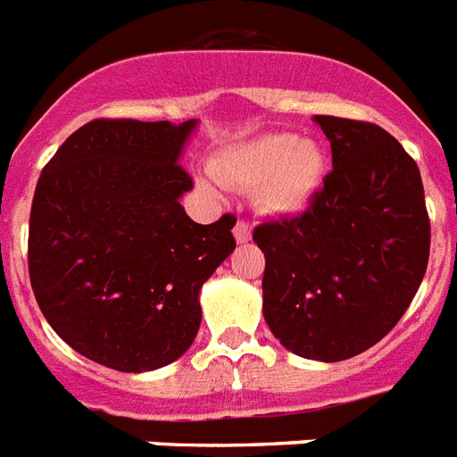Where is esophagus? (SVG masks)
Masks as SVG:
<instances>
[{
  "label": "esophagus",
  "mask_w": 457,
  "mask_h": 457,
  "mask_svg": "<svg viewBox=\"0 0 457 457\" xmlns=\"http://www.w3.org/2000/svg\"><path fill=\"white\" fill-rule=\"evenodd\" d=\"M235 239L237 244H246L249 239H252V225H249L246 220H242V218H239L235 225Z\"/></svg>",
  "instance_id": "obj_1"
}]
</instances>
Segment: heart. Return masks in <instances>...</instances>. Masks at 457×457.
I'll list each match as a JSON object with an SVG mask.
<instances>
[{
  "instance_id": "b5f03b06",
  "label": "heart",
  "mask_w": 457,
  "mask_h": 457,
  "mask_svg": "<svg viewBox=\"0 0 457 457\" xmlns=\"http://www.w3.org/2000/svg\"><path fill=\"white\" fill-rule=\"evenodd\" d=\"M211 170L225 187L253 189L266 213L295 215L321 189L326 155L313 141L292 134H261L220 153Z\"/></svg>"
}]
</instances>
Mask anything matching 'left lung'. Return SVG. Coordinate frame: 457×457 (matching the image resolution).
I'll list each match as a JSON object with an SVG mask.
<instances>
[{
    "label": "left lung",
    "mask_w": 457,
    "mask_h": 457,
    "mask_svg": "<svg viewBox=\"0 0 457 457\" xmlns=\"http://www.w3.org/2000/svg\"><path fill=\"white\" fill-rule=\"evenodd\" d=\"M333 170L302 215L266 220L263 316L290 353L343 361L400 321L429 263L420 167L386 129L316 114Z\"/></svg>",
    "instance_id": "left-lung-1"
}]
</instances>
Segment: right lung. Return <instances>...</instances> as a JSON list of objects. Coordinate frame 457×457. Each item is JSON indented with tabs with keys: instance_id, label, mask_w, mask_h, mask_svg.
<instances>
[{
	"instance_id": "add662e5",
	"label": "right lung",
	"mask_w": 457,
	"mask_h": 457,
	"mask_svg": "<svg viewBox=\"0 0 457 457\" xmlns=\"http://www.w3.org/2000/svg\"><path fill=\"white\" fill-rule=\"evenodd\" d=\"M196 120H93L59 145L35 187L28 273L66 345L141 374L179 360L201 326L198 292L235 252V215L198 225L179 155Z\"/></svg>"
}]
</instances>
